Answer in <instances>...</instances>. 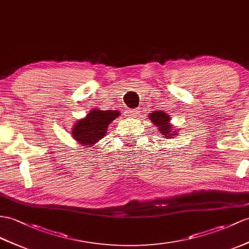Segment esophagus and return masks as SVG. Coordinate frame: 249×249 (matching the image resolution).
I'll list each match as a JSON object with an SVG mask.
<instances>
[{"label":"esophagus","instance_id":"esophagus-1","mask_svg":"<svg viewBox=\"0 0 249 249\" xmlns=\"http://www.w3.org/2000/svg\"><path fill=\"white\" fill-rule=\"evenodd\" d=\"M141 108L139 107H136V108H132V110H130L129 111V113H130V115L132 117H137V116H139V114H141Z\"/></svg>","mask_w":249,"mask_h":249}]
</instances>
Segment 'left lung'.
<instances>
[{
	"instance_id": "obj_1",
	"label": "left lung",
	"mask_w": 249,
	"mask_h": 249,
	"mask_svg": "<svg viewBox=\"0 0 249 249\" xmlns=\"http://www.w3.org/2000/svg\"><path fill=\"white\" fill-rule=\"evenodd\" d=\"M150 119L152 123L157 126L159 129V132L160 133V135H163L166 137H172L178 134V130L177 132H173L172 128L173 126L170 124V117L169 115L165 112H154L150 114Z\"/></svg>"
}]
</instances>
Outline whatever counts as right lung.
Listing matches in <instances>:
<instances>
[{
  "label": "right lung",
  "mask_w": 249,
  "mask_h": 249,
  "mask_svg": "<svg viewBox=\"0 0 249 249\" xmlns=\"http://www.w3.org/2000/svg\"><path fill=\"white\" fill-rule=\"evenodd\" d=\"M118 116L117 111H101L94 108L86 118L77 121L71 131V136L79 143L90 147L105 137L107 125Z\"/></svg>",
  "instance_id": "obj_1"
}]
</instances>
